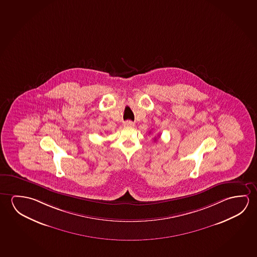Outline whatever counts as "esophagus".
<instances>
[{
	"label": "esophagus",
	"mask_w": 257,
	"mask_h": 257,
	"mask_svg": "<svg viewBox=\"0 0 257 257\" xmlns=\"http://www.w3.org/2000/svg\"><path fill=\"white\" fill-rule=\"evenodd\" d=\"M124 126H134L135 123L133 121H131V120H126V121H124Z\"/></svg>",
	"instance_id": "1"
}]
</instances>
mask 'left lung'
<instances>
[{"label":"left lung","mask_w":257,"mask_h":257,"mask_svg":"<svg viewBox=\"0 0 257 257\" xmlns=\"http://www.w3.org/2000/svg\"><path fill=\"white\" fill-rule=\"evenodd\" d=\"M155 140H156V139H155Z\"/></svg>","instance_id":"1"}]
</instances>
